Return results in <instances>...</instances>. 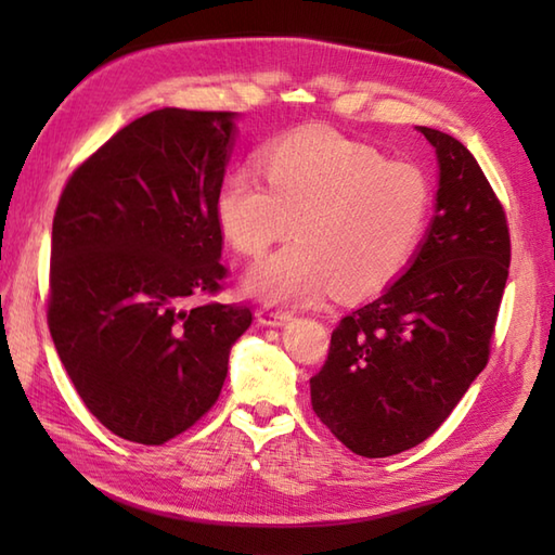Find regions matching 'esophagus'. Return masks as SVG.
Returning a JSON list of instances; mask_svg holds the SVG:
<instances>
[{
  "label": "esophagus",
  "instance_id": "1",
  "mask_svg": "<svg viewBox=\"0 0 555 555\" xmlns=\"http://www.w3.org/2000/svg\"><path fill=\"white\" fill-rule=\"evenodd\" d=\"M291 320V314L284 310H269V308H259L257 310V322L262 326H281Z\"/></svg>",
  "mask_w": 555,
  "mask_h": 555
}]
</instances>
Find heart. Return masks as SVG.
I'll use <instances>...</instances> for the list:
<instances>
[{"mask_svg": "<svg viewBox=\"0 0 555 555\" xmlns=\"http://www.w3.org/2000/svg\"><path fill=\"white\" fill-rule=\"evenodd\" d=\"M267 188L231 173L215 199L233 250L264 255L293 227L296 241L253 267L245 288L267 302H320L328 291L370 296L403 274L424 233L431 185L417 164L328 128H302L259 155Z\"/></svg>", "mask_w": 555, "mask_h": 555, "instance_id": "heart-1", "label": "heart"}]
</instances>
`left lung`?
Segmentation results:
<instances>
[{
    "label": "left lung",
    "instance_id": "8db88e82",
    "mask_svg": "<svg viewBox=\"0 0 555 555\" xmlns=\"http://www.w3.org/2000/svg\"><path fill=\"white\" fill-rule=\"evenodd\" d=\"M417 131L439 157L427 238L393 286L340 320L310 379L314 415L362 457L403 453L441 427L487 367L508 281V219L485 171L453 135Z\"/></svg>",
    "mask_w": 555,
    "mask_h": 555
}]
</instances>
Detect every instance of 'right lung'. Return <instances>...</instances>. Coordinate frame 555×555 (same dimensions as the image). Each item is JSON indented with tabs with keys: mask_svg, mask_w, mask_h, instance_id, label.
I'll list each match as a JSON object with an SVG mask.
<instances>
[{
	"mask_svg": "<svg viewBox=\"0 0 555 555\" xmlns=\"http://www.w3.org/2000/svg\"><path fill=\"white\" fill-rule=\"evenodd\" d=\"M233 112L164 107L68 176L52 223L47 324L86 408L126 441L162 446L217 403L247 305L223 288L215 199Z\"/></svg>",
	"mask_w": 555,
	"mask_h": 555,
	"instance_id": "1",
	"label": "right lung"
}]
</instances>
